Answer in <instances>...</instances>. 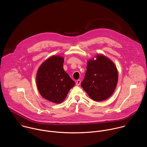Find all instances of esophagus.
Returning <instances> with one entry per match:
<instances>
[{
  "label": "esophagus",
  "mask_w": 147,
  "mask_h": 147,
  "mask_svg": "<svg viewBox=\"0 0 147 147\" xmlns=\"http://www.w3.org/2000/svg\"><path fill=\"white\" fill-rule=\"evenodd\" d=\"M80 84H81V80H77L76 82V85L77 86H80Z\"/></svg>",
  "instance_id": "esophagus-1"
}]
</instances>
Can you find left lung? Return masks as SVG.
<instances>
[{
	"instance_id": "left-lung-1",
	"label": "left lung",
	"mask_w": 147,
	"mask_h": 147,
	"mask_svg": "<svg viewBox=\"0 0 147 147\" xmlns=\"http://www.w3.org/2000/svg\"><path fill=\"white\" fill-rule=\"evenodd\" d=\"M118 80V70L114 63L108 57L98 54L88 60L81 86L90 98L101 101L113 95Z\"/></svg>"
}]
</instances>
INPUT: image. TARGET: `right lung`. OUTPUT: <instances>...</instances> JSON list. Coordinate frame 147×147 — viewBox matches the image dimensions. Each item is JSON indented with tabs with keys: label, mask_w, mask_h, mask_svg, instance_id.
Returning a JSON list of instances; mask_svg holds the SVG:
<instances>
[{
	"label": "right lung",
	"mask_w": 147,
	"mask_h": 147,
	"mask_svg": "<svg viewBox=\"0 0 147 147\" xmlns=\"http://www.w3.org/2000/svg\"><path fill=\"white\" fill-rule=\"evenodd\" d=\"M64 61L63 56L53 55L40 65L36 72V83L40 95L55 104L63 102L75 85L64 70Z\"/></svg>",
	"instance_id": "right-lung-1"
}]
</instances>
